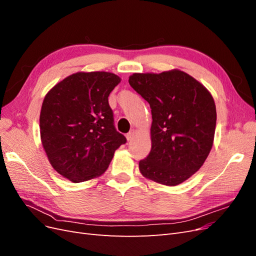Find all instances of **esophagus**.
Here are the masks:
<instances>
[{
  "label": "esophagus",
  "instance_id": "obj_1",
  "mask_svg": "<svg viewBox=\"0 0 256 256\" xmlns=\"http://www.w3.org/2000/svg\"><path fill=\"white\" fill-rule=\"evenodd\" d=\"M134 134H136V131L134 130H131V131H129V132L127 134V140L128 141H131L134 138Z\"/></svg>",
  "mask_w": 256,
  "mask_h": 256
}]
</instances>
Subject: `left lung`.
<instances>
[{
  "label": "left lung",
  "mask_w": 256,
  "mask_h": 256,
  "mask_svg": "<svg viewBox=\"0 0 256 256\" xmlns=\"http://www.w3.org/2000/svg\"><path fill=\"white\" fill-rule=\"evenodd\" d=\"M129 84L152 109V150L138 162L143 176L176 186L203 166L212 147L216 112L204 85L184 72L134 74Z\"/></svg>",
  "instance_id": "8db88e82"
}]
</instances>
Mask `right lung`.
<instances>
[{
  "mask_svg": "<svg viewBox=\"0 0 256 256\" xmlns=\"http://www.w3.org/2000/svg\"><path fill=\"white\" fill-rule=\"evenodd\" d=\"M120 82L111 72H76L53 86L40 111V138L51 166L74 182L106 172L127 142L114 126L110 92Z\"/></svg>",
  "mask_w": 256,
  "mask_h": 256,
  "instance_id": "1",
  "label": "right lung"
}]
</instances>
